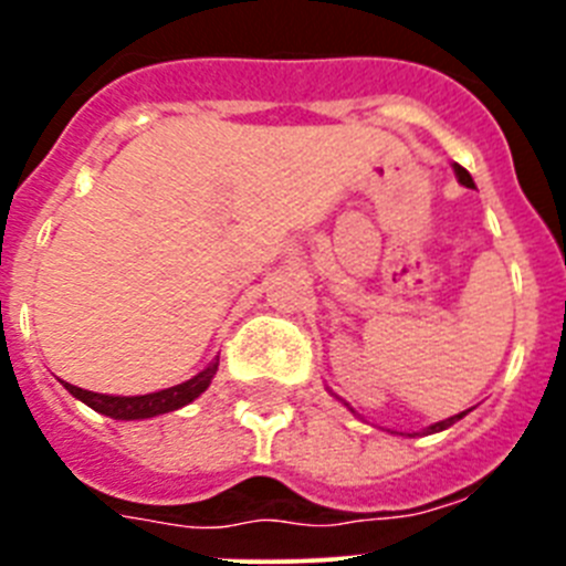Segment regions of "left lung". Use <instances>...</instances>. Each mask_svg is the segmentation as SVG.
I'll list each match as a JSON object with an SVG mask.
<instances>
[{
	"mask_svg": "<svg viewBox=\"0 0 566 566\" xmlns=\"http://www.w3.org/2000/svg\"><path fill=\"white\" fill-rule=\"evenodd\" d=\"M457 175H459V181H462L464 187H473V178H470V172H468V169H464V167H459V164H457ZM464 413H468V411H462V413H457V417L442 419V422L431 424V428H428V433H433V431H444V428H451V424H453V422H459V419H462Z\"/></svg>",
	"mask_w": 566,
	"mask_h": 566,
	"instance_id": "left-lung-1",
	"label": "left lung"
}]
</instances>
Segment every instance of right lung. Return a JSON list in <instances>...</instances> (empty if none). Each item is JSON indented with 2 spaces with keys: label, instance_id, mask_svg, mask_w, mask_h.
<instances>
[{
  "label": "right lung",
  "instance_id": "obj_1",
  "mask_svg": "<svg viewBox=\"0 0 566 566\" xmlns=\"http://www.w3.org/2000/svg\"><path fill=\"white\" fill-rule=\"evenodd\" d=\"M214 371H218V363H212L207 371H201L198 377L187 379L181 385H172L167 391H155V394H144V397H107V394H96V391H84V388H76V385L64 382L70 394L76 399H82L84 405H90L93 411L104 413V417L113 419H149L158 417V413H169L175 408H181V405L192 402L195 397H201L203 391L212 382Z\"/></svg>",
  "mask_w": 566,
  "mask_h": 566
}]
</instances>
